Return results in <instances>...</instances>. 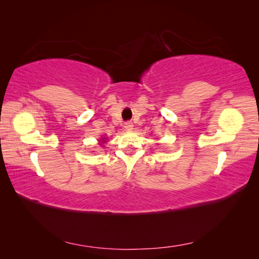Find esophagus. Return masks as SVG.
I'll list each match as a JSON object with an SVG mask.
<instances>
[{
    "label": "esophagus",
    "mask_w": 259,
    "mask_h": 259,
    "mask_svg": "<svg viewBox=\"0 0 259 259\" xmlns=\"http://www.w3.org/2000/svg\"><path fill=\"white\" fill-rule=\"evenodd\" d=\"M124 128H125V130L130 131V130H133V129H134V124L131 123L130 121H128V122H125V123H124Z\"/></svg>",
    "instance_id": "esophagus-1"
}]
</instances>
